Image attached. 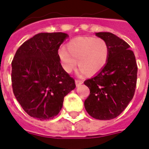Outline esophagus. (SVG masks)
Wrapping results in <instances>:
<instances>
[{"mask_svg": "<svg viewBox=\"0 0 149 149\" xmlns=\"http://www.w3.org/2000/svg\"><path fill=\"white\" fill-rule=\"evenodd\" d=\"M82 84H83V81L82 80H80V79H76L75 80V84L77 87H79Z\"/></svg>", "mask_w": 149, "mask_h": 149, "instance_id": "obj_1", "label": "esophagus"}]
</instances>
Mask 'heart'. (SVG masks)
Instances as JSON below:
<instances>
[{
  "label": "heart",
  "mask_w": 149,
  "mask_h": 149,
  "mask_svg": "<svg viewBox=\"0 0 149 149\" xmlns=\"http://www.w3.org/2000/svg\"><path fill=\"white\" fill-rule=\"evenodd\" d=\"M63 68L70 73L77 65L81 73L95 74L105 66L109 56V47L102 38L78 37L68 42L58 53Z\"/></svg>",
  "instance_id": "obj_1"
}]
</instances>
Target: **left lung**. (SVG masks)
<instances>
[{
    "mask_svg": "<svg viewBox=\"0 0 149 149\" xmlns=\"http://www.w3.org/2000/svg\"><path fill=\"white\" fill-rule=\"evenodd\" d=\"M95 34L107 42L109 56L102 71L84 81V84L90 89L84 108L94 118L110 120L118 117L133 98L138 67L128 43L109 32Z\"/></svg>",
    "mask_w": 149,
    "mask_h": 149,
    "instance_id": "1",
    "label": "left lung"
}]
</instances>
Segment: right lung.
Listing matches in <instances>:
<instances>
[{
    "label": "right lung",
    "instance_id": "right-lung-1",
    "mask_svg": "<svg viewBox=\"0 0 149 149\" xmlns=\"http://www.w3.org/2000/svg\"><path fill=\"white\" fill-rule=\"evenodd\" d=\"M68 35L39 33L26 41L13 58L14 95L27 115L52 119L63 106L64 97L75 88L73 78L64 70L58 49Z\"/></svg>",
    "mask_w": 149,
    "mask_h": 149
}]
</instances>
